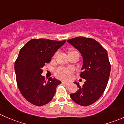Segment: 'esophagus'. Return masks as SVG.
Segmentation results:
<instances>
[{
	"instance_id": "1",
	"label": "esophagus",
	"mask_w": 124,
	"mask_h": 124,
	"mask_svg": "<svg viewBox=\"0 0 124 124\" xmlns=\"http://www.w3.org/2000/svg\"><path fill=\"white\" fill-rule=\"evenodd\" d=\"M62 83L63 84H65V85H70V83H69V82H65V81H62Z\"/></svg>"
}]
</instances>
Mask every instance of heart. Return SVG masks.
I'll list each match as a JSON object with an SVG mask.
<instances>
[{
    "label": "heart",
    "mask_w": 124,
    "mask_h": 124,
    "mask_svg": "<svg viewBox=\"0 0 124 124\" xmlns=\"http://www.w3.org/2000/svg\"><path fill=\"white\" fill-rule=\"evenodd\" d=\"M76 52L75 51H70L69 54L71 53ZM56 76L61 79H63V80H68L71 79L72 77V74H73V71L71 69H68V68H59L56 70L55 72Z\"/></svg>",
    "instance_id": "heart-1"
}]
</instances>
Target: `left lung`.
I'll return each mask as SVG.
<instances>
[{"mask_svg": "<svg viewBox=\"0 0 124 124\" xmlns=\"http://www.w3.org/2000/svg\"><path fill=\"white\" fill-rule=\"evenodd\" d=\"M76 48L83 58L80 76L85 79L82 86L75 82L79 90L70 94L72 100L82 106L95 102L102 95L107 85L111 65L107 51L98 42L91 38L78 37L67 40Z\"/></svg>", "mask_w": 124, "mask_h": 124, "instance_id": "obj_1", "label": "left lung"}]
</instances>
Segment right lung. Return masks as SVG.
I'll return each instance as SVG.
<instances>
[{"label":"right lung","mask_w":124,"mask_h":124,"mask_svg":"<svg viewBox=\"0 0 124 124\" xmlns=\"http://www.w3.org/2000/svg\"><path fill=\"white\" fill-rule=\"evenodd\" d=\"M66 40L33 39L20 50L14 64L17 86L26 101L37 106L50 102L61 81L50 77L46 81L41 75L42 68Z\"/></svg>","instance_id":"1"}]
</instances>
